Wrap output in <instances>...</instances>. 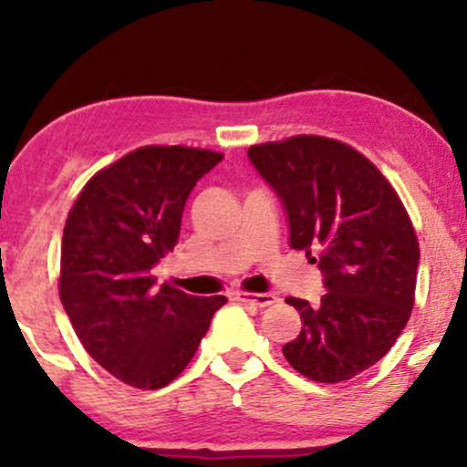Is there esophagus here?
<instances>
[{
	"instance_id": "esophagus-1",
	"label": "esophagus",
	"mask_w": 467,
	"mask_h": 467,
	"mask_svg": "<svg viewBox=\"0 0 467 467\" xmlns=\"http://www.w3.org/2000/svg\"><path fill=\"white\" fill-rule=\"evenodd\" d=\"M235 299L257 306V308H265V306H272L276 302V296L274 293H235Z\"/></svg>"
}]
</instances>
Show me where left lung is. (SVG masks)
<instances>
[{
	"instance_id": "8db88e82",
	"label": "left lung",
	"mask_w": 467,
	"mask_h": 467,
	"mask_svg": "<svg viewBox=\"0 0 467 467\" xmlns=\"http://www.w3.org/2000/svg\"><path fill=\"white\" fill-rule=\"evenodd\" d=\"M283 203L289 246L323 274L318 304L286 297L302 331L286 361L317 382H342L372 368L406 327L414 306L419 242L387 178L337 140L296 136L248 149Z\"/></svg>"
}]
</instances>
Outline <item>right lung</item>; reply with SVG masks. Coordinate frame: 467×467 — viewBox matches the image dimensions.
<instances>
[{"instance_id":"obj_1","label":"right lung","mask_w":467,"mask_h":467,"mask_svg":"<svg viewBox=\"0 0 467 467\" xmlns=\"http://www.w3.org/2000/svg\"><path fill=\"white\" fill-rule=\"evenodd\" d=\"M221 152L144 146L85 184L63 229L59 297L87 353L125 385L161 389L193 359L223 296L157 286L150 270Z\"/></svg>"}]
</instances>
